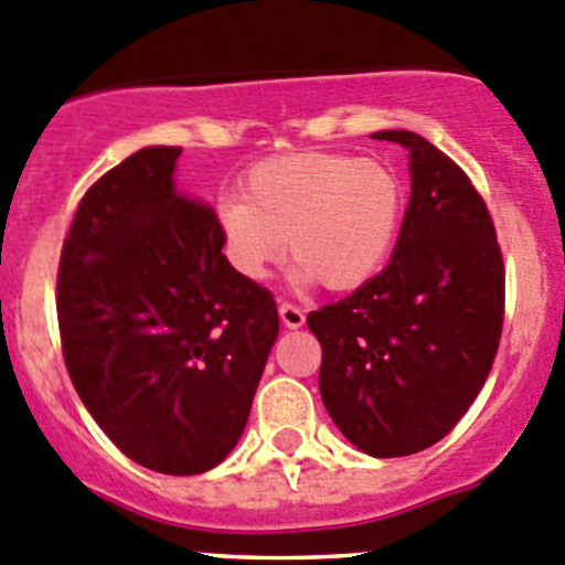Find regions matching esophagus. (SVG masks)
Listing matches in <instances>:
<instances>
[{"mask_svg": "<svg viewBox=\"0 0 565 565\" xmlns=\"http://www.w3.org/2000/svg\"><path fill=\"white\" fill-rule=\"evenodd\" d=\"M279 319H282L286 327L297 330V327L305 324V310L297 308L294 302H279Z\"/></svg>", "mask_w": 565, "mask_h": 565, "instance_id": "34e87169", "label": "esophagus"}]
</instances>
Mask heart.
Instances as JSON below:
<instances>
[{"instance_id":"b5f03b06","label":"heart","mask_w":565,"mask_h":565,"mask_svg":"<svg viewBox=\"0 0 565 565\" xmlns=\"http://www.w3.org/2000/svg\"><path fill=\"white\" fill-rule=\"evenodd\" d=\"M405 191L391 166L343 152H294L260 160L244 196L218 207L224 246L249 277L286 249L321 288L347 291L385 263Z\"/></svg>"}]
</instances>
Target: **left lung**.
<instances>
[{
  "instance_id": "1",
  "label": "left lung",
  "mask_w": 565,
  "mask_h": 565,
  "mask_svg": "<svg viewBox=\"0 0 565 565\" xmlns=\"http://www.w3.org/2000/svg\"><path fill=\"white\" fill-rule=\"evenodd\" d=\"M413 191L388 266L308 313L327 413L360 452L405 458L438 444L491 374L504 263L486 199L449 154L407 130Z\"/></svg>"
}]
</instances>
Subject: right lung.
<instances>
[{"label":"right lung","mask_w":565,"mask_h":565,"mask_svg":"<svg viewBox=\"0 0 565 565\" xmlns=\"http://www.w3.org/2000/svg\"><path fill=\"white\" fill-rule=\"evenodd\" d=\"M180 147H147L79 199L57 327L79 399L121 452L202 475L238 444L279 332L274 294L224 257L216 211L174 188Z\"/></svg>","instance_id":"obj_1"}]
</instances>
